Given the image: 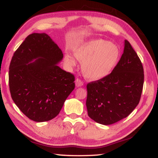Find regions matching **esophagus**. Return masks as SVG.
Returning <instances> with one entry per match:
<instances>
[{
    "label": "esophagus",
    "instance_id": "esophagus-1",
    "mask_svg": "<svg viewBox=\"0 0 158 158\" xmlns=\"http://www.w3.org/2000/svg\"><path fill=\"white\" fill-rule=\"evenodd\" d=\"M75 85H76V87H77V88L82 87V86L83 85V83L81 81V80L77 78L76 80H75Z\"/></svg>",
    "mask_w": 158,
    "mask_h": 158
}]
</instances>
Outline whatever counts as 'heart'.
Instances as JSON below:
<instances>
[{"mask_svg":"<svg viewBox=\"0 0 158 158\" xmlns=\"http://www.w3.org/2000/svg\"><path fill=\"white\" fill-rule=\"evenodd\" d=\"M75 57L82 63V72L90 81H99L111 74L120 58V49L116 44L103 39L83 42L73 49ZM64 61L69 68L76 65V60L66 54Z\"/></svg>","mask_w":158,"mask_h":158,"instance_id":"1","label":"heart"}]
</instances>
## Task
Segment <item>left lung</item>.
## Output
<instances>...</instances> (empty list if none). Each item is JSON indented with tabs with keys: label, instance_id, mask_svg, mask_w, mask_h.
Listing matches in <instances>:
<instances>
[{
	"label": "left lung",
	"instance_id": "obj_1",
	"mask_svg": "<svg viewBox=\"0 0 158 158\" xmlns=\"http://www.w3.org/2000/svg\"><path fill=\"white\" fill-rule=\"evenodd\" d=\"M144 70L137 54L127 40L118 64L110 75L87 85L88 116L110 125L128 116L139 102Z\"/></svg>",
	"mask_w": 158,
	"mask_h": 158
}]
</instances>
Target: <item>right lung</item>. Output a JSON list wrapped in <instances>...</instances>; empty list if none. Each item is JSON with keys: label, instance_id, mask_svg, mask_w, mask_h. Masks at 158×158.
<instances>
[{"label": "right lung", "instance_id": "add662e5", "mask_svg": "<svg viewBox=\"0 0 158 158\" xmlns=\"http://www.w3.org/2000/svg\"><path fill=\"white\" fill-rule=\"evenodd\" d=\"M62 58L61 49L45 33L30 34L14 54L8 73L11 98L34 122L57 116L74 90V75L58 66Z\"/></svg>", "mask_w": 158, "mask_h": 158}]
</instances>
